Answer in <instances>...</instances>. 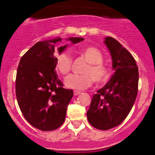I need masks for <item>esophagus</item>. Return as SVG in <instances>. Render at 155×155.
<instances>
[{
    "label": "esophagus",
    "mask_w": 155,
    "mask_h": 155,
    "mask_svg": "<svg viewBox=\"0 0 155 155\" xmlns=\"http://www.w3.org/2000/svg\"><path fill=\"white\" fill-rule=\"evenodd\" d=\"M80 93H81V92H80V91H77V90H74V95H79Z\"/></svg>",
    "instance_id": "1"
}]
</instances>
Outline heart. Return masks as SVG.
<instances>
[{
  "instance_id": "obj_1",
  "label": "heart",
  "mask_w": 155,
  "mask_h": 155,
  "mask_svg": "<svg viewBox=\"0 0 155 155\" xmlns=\"http://www.w3.org/2000/svg\"><path fill=\"white\" fill-rule=\"evenodd\" d=\"M79 53L89 63L84 69V74H71L65 79V85L69 88L81 90L89 87L93 83L103 84L108 81L110 76L109 70L104 63V55L100 49L94 47H83ZM73 60L66 51L60 53L56 57L57 70L63 75H67L71 71Z\"/></svg>"
}]
</instances>
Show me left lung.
<instances>
[{
  "label": "left lung",
  "instance_id": "left-lung-1",
  "mask_svg": "<svg viewBox=\"0 0 155 155\" xmlns=\"http://www.w3.org/2000/svg\"><path fill=\"white\" fill-rule=\"evenodd\" d=\"M104 43L115 71L93 95L87 117L94 127L107 130L122 123L130 111L138 94V68L130 53L116 39L106 37Z\"/></svg>",
  "mask_w": 155,
  "mask_h": 155
}]
</instances>
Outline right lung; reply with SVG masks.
<instances>
[{
	"mask_svg": "<svg viewBox=\"0 0 155 155\" xmlns=\"http://www.w3.org/2000/svg\"><path fill=\"white\" fill-rule=\"evenodd\" d=\"M61 38L37 42L21 58L16 77V96L26 120L43 131L58 129L66 116L68 105L71 100L72 90L63 88L55 71L54 44ZM76 44L83 38H69ZM68 45L60 47L61 53Z\"/></svg>",
	"mask_w": 155,
	"mask_h": 155,
	"instance_id": "add662e5",
	"label": "right lung"
}]
</instances>
